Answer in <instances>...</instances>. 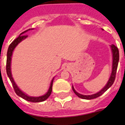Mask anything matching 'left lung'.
I'll list each match as a JSON object with an SVG mask.
<instances>
[{
    "label": "left lung",
    "instance_id": "1",
    "mask_svg": "<svg viewBox=\"0 0 125 125\" xmlns=\"http://www.w3.org/2000/svg\"><path fill=\"white\" fill-rule=\"evenodd\" d=\"M111 50H112L113 52V69H112V73H111V76L109 79V81L107 83L106 85L104 87L100 92L97 93L96 94H94L92 95H83L81 94L78 93L75 91V89H74L73 86V90L74 93L76 94V95L78 96L79 98H82V99H84V100H92V99H94L102 95L106 91L107 89H109L110 87L112 86V84L114 83L115 80L116 78V74L117 68H118V61H119V51L118 47L114 44H112L111 46Z\"/></svg>",
    "mask_w": 125,
    "mask_h": 125
}]
</instances>
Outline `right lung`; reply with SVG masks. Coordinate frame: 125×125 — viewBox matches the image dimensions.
<instances>
[{
  "mask_svg": "<svg viewBox=\"0 0 125 125\" xmlns=\"http://www.w3.org/2000/svg\"><path fill=\"white\" fill-rule=\"evenodd\" d=\"M28 30H30V29ZM28 30H26V31H24L23 32H22L21 34H20V36H19L18 37H17V38L15 39V40H14L10 44V46H9L8 51H7V54L6 71H7V76H9V78L11 83H12V86H13V88H14V91H15V93L17 94L19 96L21 97L22 98H23V99H24V100H27V101H31V102H33V103L41 102V101H44L46 100H47V98H49V96L51 95V92H52V83H53V80H54V79H52V80L49 91H47V93L46 94L39 97H31V96H27V94H25L22 91H21L20 89H19V88L17 87L16 84H15V82H14L12 76V74H11L10 63H11V57H12V52L13 51H14V48L15 47V46H17L20 42H21L22 41L24 40V39H25L27 37V35H24V34H25V33Z\"/></svg>",
  "mask_w": 125,
  "mask_h": 125,
  "instance_id": "obj_1",
  "label": "right lung"
}]
</instances>
